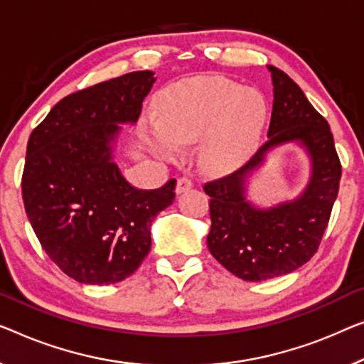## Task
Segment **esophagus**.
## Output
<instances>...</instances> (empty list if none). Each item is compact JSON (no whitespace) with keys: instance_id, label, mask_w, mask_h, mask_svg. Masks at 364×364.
<instances>
[{"instance_id":"34e87169","label":"esophagus","mask_w":364,"mask_h":364,"mask_svg":"<svg viewBox=\"0 0 364 364\" xmlns=\"http://www.w3.org/2000/svg\"><path fill=\"white\" fill-rule=\"evenodd\" d=\"M189 188H193V180L188 176H183L176 181V194H181L184 191H188Z\"/></svg>"}]
</instances>
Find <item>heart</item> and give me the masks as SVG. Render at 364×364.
Returning a JSON list of instances; mask_svg holds the SVG:
<instances>
[{
  "mask_svg": "<svg viewBox=\"0 0 364 364\" xmlns=\"http://www.w3.org/2000/svg\"><path fill=\"white\" fill-rule=\"evenodd\" d=\"M267 101L235 81L205 77L183 81L166 91L160 106V132L151 145L166 156L175 145L203 141L199 160L205 170L224 171L257 147L267 121Z\"/></svg>",
  "mask_w": 364,
  "mask_h": 364,
  "instance_id": "obj_1",
  "label": "heart"
}]
</instances>
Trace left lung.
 <instances>
[{"label":"left lung","instance_id":"left-lung-1","mask_svg":"<svg viewBox=\"0 0 364 364\" xmlns=\"http://www.w3.org/2000/svg\"><path fill=\"white\" fill-rule=\"evenodd\" d=\"M273 111L268 142L242 168L204 184L209 200L208 248L237 278L264 281L292 273L318 250L338 194L341 164L328 122L283 70L271 67ZM299 141L313 160V175L301 196L271 210L245 199V178L271 148Z\"/></svg>","mask_w":364,"mask_h":364}]
</instances>
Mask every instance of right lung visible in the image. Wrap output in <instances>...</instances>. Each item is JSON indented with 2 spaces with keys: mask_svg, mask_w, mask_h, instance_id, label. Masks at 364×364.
<instances>
[{
  "mask_svg": "<svg viewBox=\"0 0 364 364\" xmlns=\"http://www.w3.org/2000/svg\"><path fill=\"white\" fill-rule=\"evenodd\" d=\"M154 73H126L65 96L32 130L23 171L26 214L46 253L83 284L129 278L151 247L154 217L176 180L137 189L112 161L119 124L137 122Z\"/></svg>",
  "mask_w": 364,
  "mask_h": 364,
  "instance_id": "1",
  "label": "right lung"
}]
</instances>
